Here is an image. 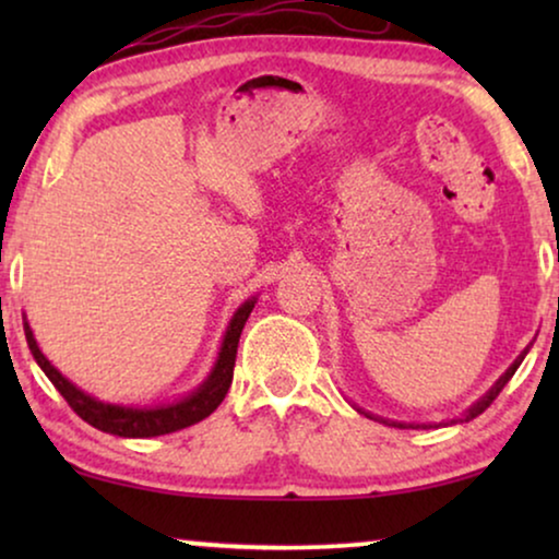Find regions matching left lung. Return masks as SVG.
<instances>
[{"label":"left lung","mask_w":559,"mask_h":559,"mask_svg":"<svg viewBox=\"0 0 559 559\" xmlns=\"http://www.w3.org/2000/svg\"><path fill=\"white\" fill-rule=\"evenodd\" d=\"M530 348H532V343H530V346H526V348L522 350V354H519V356H516V361H514V364H511V366H509V369L501 373V377H499V381H496V384H493L491 389H488V392H486L484 396H480V400H478L476 404H471V407H468V409H465V415H463V417H457V419H450V423H440V425L471 423V419H473V417H478V415H480V412H486L488 407H491V402L496 400V396H499V392H501V389L509 384V379H511V377H514V371L519 369V366H522V361H524V356H526V354H530ZM358 412H364V409H358ZM364 415H366V417H371V419H381V423H386V425H394V427H415V430H417V427H425V430H427V427H440V425H407V423H394V419H384V417H377V415H371V412H364Z\"/></svg>","instance_id":"left-lung-1"}]
</instances>
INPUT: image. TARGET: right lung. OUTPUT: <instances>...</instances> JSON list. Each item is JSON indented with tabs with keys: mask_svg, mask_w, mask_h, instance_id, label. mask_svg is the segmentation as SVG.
<instances>
[{
	"mask_svg": "<svg viewBox=\"0 0 559 559\" xmlns=\"http://www.w3.org/2000/svg\"><path fill=\"white\" fill-rule=\"evenodd\" d=\"M254 305H257V297H249L247 302H241L239 308H236L231 320H228L216 364H213L209 377H205L193 392L180 396V400L152 404V407L111 404V402H102L98 396H91L88 392H83V389L75 386L71 379H66L63 373H60L56 366L45 358L40 346H37L27 318L22 316V320H25V338H27L29 354H33L37 366L45 371V377L52 381V386L63 394V400L71 404V409L83 419V423H88L91 427H96V430L102 432L119 435V438H157V435L178 432L182 427L201 423V419L209 417L211 412L224 402V396L234 379L236 348H239L243 323H247V318L251 316V310H254Z\"/></svg>",
	"mask_w": 559,
	"mask_h": 559,
	"instance_id": "add662e5",
	"label": "right lung"
}]
</instances>
